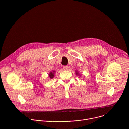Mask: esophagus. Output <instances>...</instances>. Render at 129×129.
Here are the masks:
<instances>
[{
	"instance_id": "34e87169",
	"label": "esophagus",
	"mask_w": 129,
	"mask_h": 129,
	"mask_svg": "<svg viewBox=\"0 0 129 129\" xmlns=\"http://www.w3.org/2000/svg\"><path fill=\"white\" fill-rule=\"evenodd\" d=\"M63 70L64 71H67L69 70V66H64L63 67Z\"/></svg>"
}]
</instances>
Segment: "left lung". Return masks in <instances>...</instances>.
I'll return each mask as SVG.
<instances>
[{
    "mask_svg": "<svg viewBox=\"0 0 129 129\" xmlns=\"http://www.w3.org/2000/svg\"><path fill=\"white\" fill-rule=\"evenodd\" d=\"M76 74H78V73H76Z\"/></svg>",
    "mask_w": 129,
    "mask_h": 129,
    "instance_id": "left-lung-1",
    "label": "left lung"
}]
</instances>
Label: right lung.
Here are the masks:
<instances>
[{"instance_id": "1", "label": "right lung", "mask_w": 129, "mask_h": 129, "mask_svg": "<svg viewBox=\"0 0 129 129\" xmlns=\"http://www.w3.org/2000/svg\"><path fill=\"white\" fill-rule=\"evenodd\" d=\"M54 72V71H53ZM49 76L51 78H53V77H54V72H51L50 74H49Z\"/></svg>"}]
</instances>
